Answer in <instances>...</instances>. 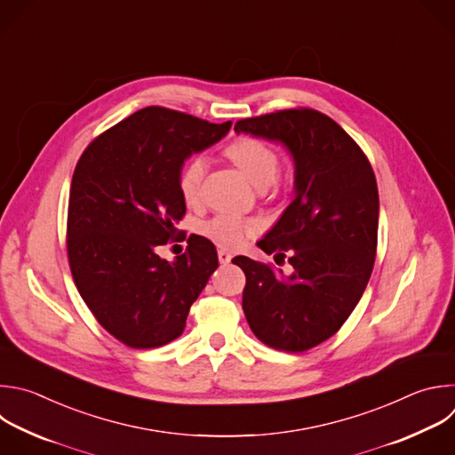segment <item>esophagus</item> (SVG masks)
Returning <instances> with one entry per match:
<instances>
[{
    "mask_svg": "<svg viewBox=\"0 0 455 455\" xmlns=\"http://www.w3.org/2000/svg\"><path fill=\"white\" fill-rule=\"evenodd\" d=\"M218 259H220L221 264H228L232 260V253L221 248V250H218Z\"/></svg>",
    "mask_w": 455,
    "mask_h": 455,
    "instance_id": "1",
    "label": "esophagus"
}]
</instances>
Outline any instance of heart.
Returning a JSON list of instances; mask_svg holds the SVG:
<instances>
[{"mask_svg":"<svg viewBox=\"0 0 455 455\" xmlns=\"http://www.w3.org/2000/svg\"><path fill=\"white\" fill-rule=\"evenodd\" d=\"M227 157L244 173L255 188H267L275 182L280 163L275 151L257 139H239L227 148ZM207 161L204 156L191 157L179 173V193L186 204H195L200 198V188L205 175ZM257 230L250 220L235 214H216L200 227V232L221 248H237L248 235Z\"/></svg>","mask_w":455,"mask_h":455,"instance_id":"b5f03b06","label":"heart"}]
</instances>
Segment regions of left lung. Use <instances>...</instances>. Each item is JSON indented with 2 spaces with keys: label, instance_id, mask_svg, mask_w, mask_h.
<instances>
[{
  "label": "left lung",
  "instance_id": "left-lung-1",
  "mask_svg": "<svg viewBox=\"0 0 455 455\" xmlns=\"http://www.w3.org/2000/svg\"><path fill=\"white\" fill-rule=\"evenodd\" d=\"M235 133L280 144L294 164L292 202L257 243L291 273L235 257L246 275L243 311L251 332L283 352L309 350L348 320L377 253L379 189L357 142L329 116L289 108L241 119Z\"/></svg>",
  "mask_w": 455,
  "mask_h": 455
}]
</instances>
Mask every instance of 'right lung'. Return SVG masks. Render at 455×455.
<instances>
[{"label": "right lung", "instance_id": "right-lung-1", "mask_svg": "<svg viewBox=\"0 0 455 455\" xmlns=\"http://www.w3.org/2000/svg\"><path fill=\"white\" fill-rule=\"evenodd\" d=\"M214 124L146 107L96 137L71 182L68 257L80 296L100 325L132 348L177 339L193 301L218 267L214 244L195 235L172 262L159 246L180 239L186 214L179 173L193 154L223 139Z\"/></svg>", "mask_w": 455, "mask_h": 455}]
</instances>
